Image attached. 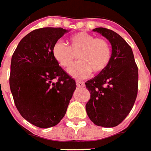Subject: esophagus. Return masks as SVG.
I'll return each instance as SVG.
<instances>
[{
    "mask_svg": "<svg viewBox=\"0 0 151 151\" xmlns=\"http://www.w3.org/2000/svg\"><path fill=\"white\" fill-rule=\"evenodd\" d=\"M76 85H77V87H84V83L83 81H76Z\"/></svg>",
    "mask_w": 151,
    "mask_h": 151,
    "instance_id": "34e87169",
    "label": "esophagus"
}]
</instances>
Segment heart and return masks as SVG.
Listing matches in <instances>:
<instances>
[{
    "label": "heart",
    "instance_id": "b5f03b06",
    "mask_svg": "<svg viewBox=\"0 0 151 151\" xmlns=\"http://www.w3.org/2000/svg\"><path fill=\"white\" fill-rule=\"evenodd\" d=\"M53 58L61 67H69L74 63L78 54L81 60L68 70L76 78L88 76L92 70L100 73L108 67L111 58V50L106 40L95 38L87 32H78L70 37V47L58 40L52 49Z\"/></svg>",
    "mask_w": 151,
    "mask_h": 151
}]
</instances>
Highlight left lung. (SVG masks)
Wrapping results in <instances>:
<instances>
[{"label":"left lung","instance_id":"1","mask_svg":"<svg viewBox=\"0 0 151 151\" xmlns=\"http://www.w3.org/2000/svg\"><path fill=\"white\" fill-rule=\"evenodd\" d=\"M93 31L109 40L111 58L103 71L85 83L90 93L85 108L94 124L112 128L127 117L134 105L137 94L138 69L131 47L119 34L104 27Z\"/></svg>","mask_w":151,"mask_h":151}]
</instances>
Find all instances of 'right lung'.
I'll return each mask as SVG.
<instances>
[{
    "mask_svg": "<svg viewBox=\"0 0 151 151\" xmlns=\"http://www.w3.org/2000/svg\"><path fill=\"white\" fill-rule=\"evenodd\" d=\"M68 32L62 27L34 30L20 40L11 58L9 86L16 107L39 128L61 121L76 88L75 80L52 54L53 45Z\"/></svg>",
    "mask_w": 151,
    "mask_h": 151,
    "instance_id": "obj_1",
    "label": "right lung"
}]
</instances>
